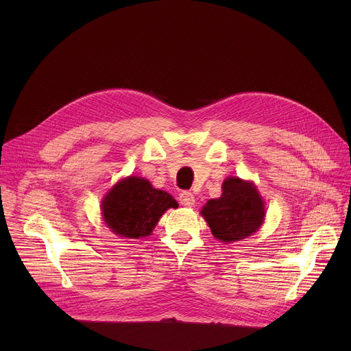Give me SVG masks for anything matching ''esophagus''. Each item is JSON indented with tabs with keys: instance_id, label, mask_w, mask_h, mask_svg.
Masks as SVG:
<instances>
[{
	"instance_id": "obj_1",
	"label": "esophagus",
	"mask_w": 351,
	"mask_h": 351,
	"mask_svg": "<svg viewBox=\"0 0 351 351\" xmlns=\"http://www.w3.org/2000/svg\"><path fill=\"white\" fill-rule=\"evenodd\" d=\"M179 200H180V205L185 206V208H192L195 205V196H193V193L186 192V191L180 193Z\"/></svg>"
}]
</instances>
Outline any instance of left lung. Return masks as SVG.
Masks as SVG:
<instances>
[{
    "instance_id": "left-lung-1",
    "label": "left lung",
    "mask_w": 351,
    "mask_h": 351,
    "mask_svg": "<svg viewBox=\"0 0 351 351\" xmlns=\"http://www.w3.org/2000/svg\"><path fill=\"white\" fill-rule=\"evenodd\" d=\"M212 234L220 242L242 241L259 230L265 220V202L249 180L230 176L222 185V195L208 200L200 210Z\"/></svg>"
}]
</instances>
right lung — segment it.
Returning <instances> with one entry per match:
<instances>
[{
  "label": "right lung",
  "mask_w": 351,
  "mask_h": 351,
  "mask_svg": "<svg viewBox=\"0 0 351 351\" xmlns=\"http://www.w3.org/2000/svg\"><path fill=\"white\" fill-rule=\"evenodd\" d=\"M169 208L176 209L178 202L139 176L119 180L105 195L101 205L105 225L125 239L149 236Z\"/></svg>",
  "instance_id": "1"
}]
</instances>
